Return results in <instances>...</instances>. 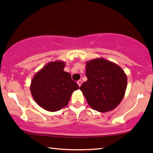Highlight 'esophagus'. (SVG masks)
I'll return each mask as SVG.
<instances>
[{
  "label": "esophagus",
  "mask_w": 153,
  "mask_h": 153,
  "mask_svg": "<svg viewBox=\"0 0 153 153\" xmlns=\"http://www.w3.org/2000/svg\"><path fill=\"white\" fill-rule=\"evenodd\" d=\"M77 84H78L79 87H80V86L81 85V84H82V81L81 80H79L78 81H77Z\"/></svg>",
  "instance_id": "obj_1"
}]
</instances>
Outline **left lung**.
<instances>
[{"label":"left lung","mask_w":153,"mask_h":153,"mask_svg":"<svg viewBox=\"0 0 153 153\" xmlns=\"http://www.w3.org/2000/svg\"><path fill=\"white\" fill-rule=\"evenodd\" d=\"M85 75L80 90L90 107L105 112L114 109L125 95L127 76L120 66L103 58L86 62Z\"/></svg>","instance_id":"left-lung-1"}]
</instances>
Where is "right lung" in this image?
Returning a JSON list of instances; mask_svg holds the SVG:
<instances>
[{
	"label": "right lung",
	"mask_w": 153,
	"mask_h": 153,
	"mask_svg": "<svg viewBox=\"0 0 153 153\" xmlns=\"http://www.w3.org/2000/svg\"><path fill=\"white\" fill-rule=\"evenodd\" d=\"M65 62L51 61L36 73L30 84V91L36 103L50 112L65 107L70 97L79 87L63 70Z\"/></svg>",
	"instance_id": "add662e5"
}]
</instances>
